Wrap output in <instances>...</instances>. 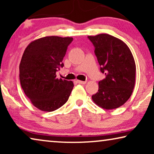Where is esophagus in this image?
Returning a JSON list of instances; mask_svg holds the SVG:
<instances>
[{
    "label": "esophagus",
    "instance_id": "1",
    "mask_svg": "<svg viewBox=\"0 0 154 154\" xmlns=\"http://www.w3.org/2000/svg\"><path fill=\"white\" fill-rule=\"evenodd\" d=\"M77 83L79 84H85L86 81H77Z\"/></svg>",
    "mask_w": 154,
    "mask_h": 154
}]
</instances>
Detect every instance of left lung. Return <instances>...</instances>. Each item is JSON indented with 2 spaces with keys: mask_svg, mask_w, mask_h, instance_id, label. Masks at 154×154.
<instances>
[{
  "mask_svg": "<svg viewBox=\"0 0 154 154\" xmlns=\"http://www.w3.org/2000/svg\"><path fill=\"white\" fill-rule=\"evenodd\" d=\"M95 48L94 53L105 78L99 82L93 102L110 110L123 105L131 96L135 84L136 65L128 46L121 39L106 33L88 36Z\"/></svg>",
  "mask_w": 154,
  "mask_h": 154,
  "instance_id": "1",
  "label": "left lung"
}]
</instances>
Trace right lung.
<instances>
[{
  "mask_svg": "<svg viewBox=\"0 0 154 154\" xmlns=\"http://www.w3.org/2000/svg\"><path fill=\"white\" fill-rule=\"evenodd\" d=\"M71 37L45 36L31 42L20 64V80L31 104L43 111H55L69 100L72 81L57 79L56 71L64 66L62 60Z\"/></svg>",
  "mask_w": 154,
  "mask_h": 154,
  "instance_id": "obj_1",
  "label": "right lung"
}]
</instances>
